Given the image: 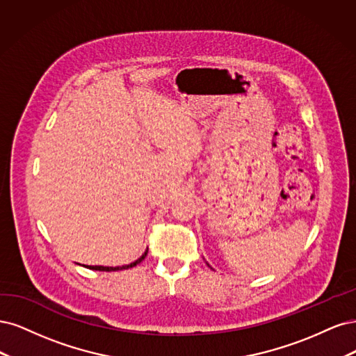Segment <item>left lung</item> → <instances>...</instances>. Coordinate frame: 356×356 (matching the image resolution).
I'll use <instances>...</instances> for the list:
<instances>
[{
    "instance_id": "8db88e82",
    "label": "left lung",
    "mask_w": 356,
    "mask_h": 356,
    "mask_svg": "<svg viewBox=\"0 0 356 356\" xmlns=\"http://www.w3.org/2000/svg\"><path fill=\"white\" fill-rule=\"evenodd\" d=\"M207 265H209V263H207ZM209 266H210V265H209Z\"/></svg>"
}]
</instances>
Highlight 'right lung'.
<instances>
[{
	"mask_svg": "<svg viewBox=\"0 0 356 356\" xmlns=\"http://www.w3.org/2000/svg\"><path fill=\"white\" fill-rule=\"evenodd\" d=\"M146 254H147V250L145 251V253L137 259V260H134L133 263H130V265H122V266H88V265H84L86 268H88V269H93V270H102V272H112V270H122V269H129V268H133V266H136V265H139V263L146 257Z\"/></svg>",
	"mask_w": 356,
	"mask_h": 356,
	"instance_id": "right-lung-1",
	"label": "right lung"
}]
</instances>
